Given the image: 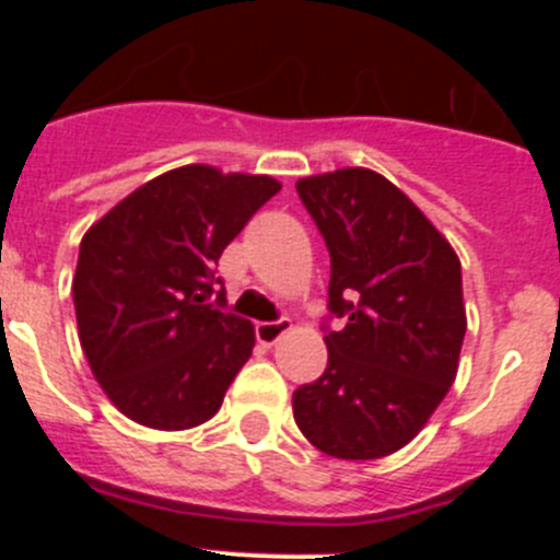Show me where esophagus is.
<instances>
[{"label": "esophagus", "mask_w": 560, "mask_h": 560, "mask_svg": "<svg viewBox=\"0 0 560 560\" xmlns=\"http://www.w3.org/2000/svg\"><path fill=\"white\" fill-rule=\"evenodd\" d=\"M289 334V323H257L255 325V336L260 345H266V348H271V345H277L280 341V336Z\"/></svg>", "instance_id": "obj_1"}]
</instances>
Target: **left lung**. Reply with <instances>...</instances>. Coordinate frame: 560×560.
Wrapping results in <instances>:
<instances>
[{
    "mask_svg": "<svg viewBox=\"0 0 560 560\" xmlns=\"http://www.w3.org/2000/svg\"><path fill=\"white\" fill-rule=\"evenodd\" d=\"M330 252L328 368L294 393V420L336 459H378L427 427L457 378L465 339L459 257L381 173L296 182Z\"/></svg>",
    "mask_w": 560,
    "mask_h": 560,
    "instance_id": "8db88e82",
    "label": "left lung"
}]
</instances>
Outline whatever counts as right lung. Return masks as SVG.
Wrapping results in <instances>:
<instances>
[{"instance_id": "1", "label": "right lung", "mask_w": 560, "mask_h": 560, "mask_svg": "<svg viewBox=\"0 0 560 560\" xmlns=\"http://www.w3.org/2000/svg\"><path fill=\"white\" fill-rule=\"evenodd\" d=\"M280 182L212 165L167 171L89 226L72 277L78 336L114 407L148 429L210 420L255 348L221 311L215 266Z\"/></svg>"}]
</instances>
